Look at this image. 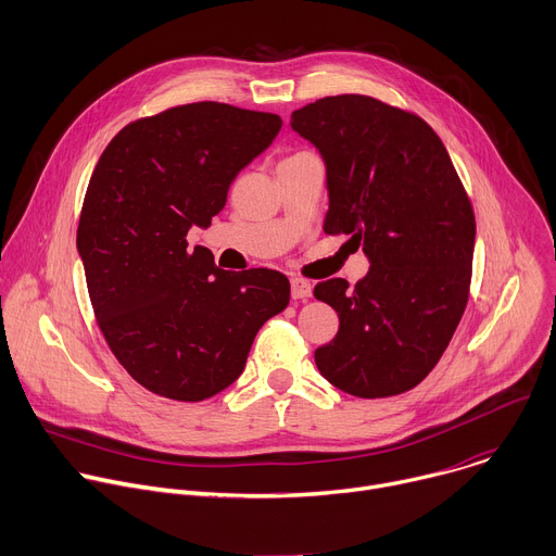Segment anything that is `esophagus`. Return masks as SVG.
Returning <instances> with one entry per match:
<instances>
[{"label":"esophagus","instance_id":"obj_1","mask_svg":"<svg viewBox=\"0 0 556 556\" xmlns=\"http://www.w3.org/2000/svg\"><path fill=\"white\" fill-rule=\"evenodd\" d=\"M290 294L294 301H305L312 294V283L301 279V277H292L290 279Z\"/></svg>","mask_w":556,"mask_h":556}]
</instances>
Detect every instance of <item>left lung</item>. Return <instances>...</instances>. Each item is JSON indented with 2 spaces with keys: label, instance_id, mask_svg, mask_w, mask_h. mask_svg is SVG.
Instances as JSON below:
<instances>
[{
  "label": "left lung",
  "instance_id": "left-lung-1",
  "mask_svg": "<svg viewBox=\"0 0 556 556\" xmlns=\"http://www.w3.org/2000/svg\"><path fill=\"white\" fill-rule=\"evenodd\" d=\"M290 126L327 167L323 231L349 236L371 262L355 286L340 277L314 286L340 318L314 351L318 371L353 397L402 395L428 378L467 307L469 197L432 126L378 98H320Z\"/></svg>",
  "mask_w": 556,
  "mask_h": 556
}]
</instances>
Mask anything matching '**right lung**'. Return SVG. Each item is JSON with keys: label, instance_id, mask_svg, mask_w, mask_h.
<instances>
[{"label": "right lung", "instance_id": "1", "mask_svg": "<svg viewBox=\"0 0 556 556\" xmlns=\"http://www.w3.org/2000/svg\"><path fill=\"white\" fill-rule=\"evenodd\" d=\"M279 128L275 113L223 102L172 106L124 126L91 174L76 233L89 299L113 355L154 395L203 402L231 387L290 301L286 275L223 270L188 249Z\"/></svg>", "mask_w": 556, "mask_h": 556}]
</instances>
